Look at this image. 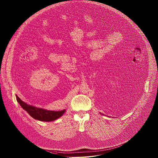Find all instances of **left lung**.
<instances>
[{"instance_id": "left-lung-1", "label": "left lung", "mask_w": 158, "mask_h": 158, "mask_svg": "<svg viewBox=\"0 0 158 158\" xmlns=\"http://www.w3.org/2000/svg\"><path fill=\"white\" fill-rule=\"evenodd\" d=\"M99 113H100V114H101V112H99ZM102 115H104V114H102Z\"/></svg>"}]
</instances>
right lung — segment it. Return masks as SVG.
<instances>
[{
  "mask_svg": "<svg viewBox=\"0 0 158 158\" xmlns=\"http://www.w3.org/2000/svg\"><path fill=\"white\" fill-rule=\"evenodd\" d=\"M18 102L22 108L25 110L33 118L41 122H52L61 117L65 112V109L61 111H52L34 107L23 102L20 99Z\"/></svg>",
  "mask_w": 158,
  "mask_h": 158,
  "instance_id": "right-lung-1",
  "label": "right lung"
}]
</instances>
